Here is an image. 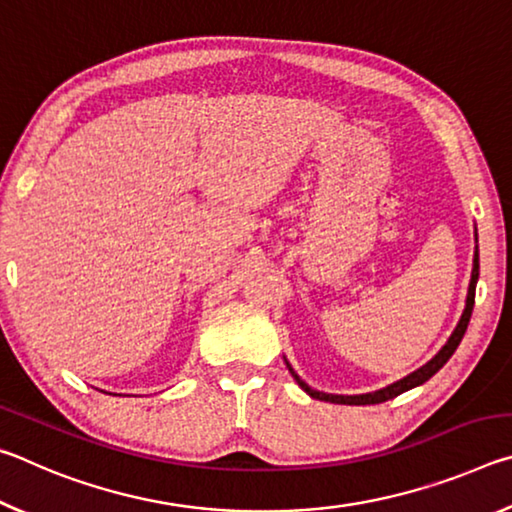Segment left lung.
I'll return each instance as SVG.
<instances>
[{
    "instance_id": "left-lung-1",
    "label": "left lung",
    "mask_w": 512,
    "mask_h": 512,
    "mask_svg": "<svg viewBox=\"0 0 512 512\" xmlns=\"http://www.w3.org/2000/svg\"><path fill=\"white\" fill-rule=\"evenodd\" d=\"M476 280H479V248H476L474 253V268H472V280H470V289H467V300H465V311L461 320H458L456 329L452 332V336H449V341L443 345V350H440L436 357H433L431 361L424 363L422 368H418L415 372H411V375H406L404 379L395 381V384L381 388V391H375V393H366V395H329V393H323V391H314V388L307 386L305 381H302L296 372H293V368L289 366L287 361V368L293 375V379L298 381V386L305 391L307 395L314 397V400H323V402H334V404H379V402H386V400H393V397L402 395L404 391H411V388L424 384V381L431 379L436 372L445 366V363L449 361V357L456 352L458 343H461V339L465 336V329H467V323H470L472 318V309H474V293H476Z\"/></svg>"
}]
</instances>
